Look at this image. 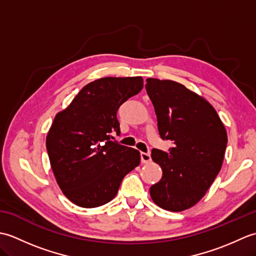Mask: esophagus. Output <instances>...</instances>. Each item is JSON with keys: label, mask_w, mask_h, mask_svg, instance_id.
Listing matches in <instances>:
<instances>
[{"label": "esophagus", "mask_w": 256, "mask_h": 256, "mask_svg": "<svg viewBox=\"0 0 256 256\" xmlns=\"http://www.w3.org/2000/svg\"><path fill=\"white\" fill-rule=\"evenodd\" d=\"M140 160H142L143 164H148V162H150L152 160L150 154V153H144V152H142V153H140Z\"/></svg>", "instance_id": "esophagus-1"}]
</instances>
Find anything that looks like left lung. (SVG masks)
Listing matches in <instances>:
<instances>
[{
	"label": "left lung",
	"mask_w": 256,
	"mask_h": 256,
	"mask_svg": "<svg viewBox=\"0 0 256 256\" xmlns=\"http://www.w3.org/2000/svg\"><path fill=\"white\" fill-rule=\"evenodd\" d=\"M146 82L160 138L172 143L168 152L152 150L162 176L150 187V197L165 210H186L204 197L221 170L226 128L214 106L182 84L154 78Z\"/></svg>",
	"instance_id": "left-lung-1"
}]
</instances>
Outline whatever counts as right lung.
Returning a JSON list of instances; mask_svg holds the SVG:
<instances>
[{"instance_id":"right-lung-1","label":"right lung","mask_w":256,"mask_h":256,"mask_svg":"<svg viewBox=\"0 0 256 256\" xmlns=\"http://www.w3.org/2000/svg\"><path fill=\"white\" fill-rule=\"evenodd\" d=\"M143 88L142 77H106L84 86L54 118L46 148L64 194L82 208L108 204L140 165L138 150L118 144V108Z\"/></svg>"}]
</instances>
